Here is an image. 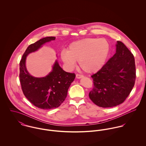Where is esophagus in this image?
<instances>
[{
  "instance_id": "1",
  "label": "esophagus",
  "mask_w": 146,
  "mask_h": 146,
  "mask_svg": "<svg viewBox=\"0 0 146 146\" xmlns=\"http://www.w3.org/2000/svg\"><path fill=\"white\" fill-rule=\"evenodd\" d=\"M84 76L83 75H81V74H77L76 75V78H77V79H80V78H83Z\"/></svg>"
}]
</instances>
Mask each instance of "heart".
Masks as SVG:
<instances>
[{
	"label": "heart",
	"instance_id": "obj_1",
	"mask_svg": "<svg viewBox=\"0 0 146 146\" xmlns=\"http://www.w3.org/2000/svg\"><path fill=\"white\" fill-rule=\"evenodd\" d=\"M110 45L104 39L86 38L71 42L68 50L63 49L61 58L70 68L79 61L80 68L87 73H93L104 66L109 53Z\"/></svg>",
	"mask_w": 146,
	"mask_h": 146
}]
</instances>
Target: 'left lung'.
Wrapping results in <instances>:
<instances>
[{
	"label": "left lung",
	"mask_w": 146,
	"mask_h": 146,
	"mask_svg": "<svg viewBox=\"0 0 146 146\" xmlns=\"http://www.w3.org/2000/svg\"><path fill=\"white\" fill-rule=\"evenodd\" d=\"M91 77L94 86L89 97L94 104L107 108L123 103L135 81L133 54L123 42L117 41L116 53Z\"/></svg>",
	"instance_id": "1"
}]
</instances>
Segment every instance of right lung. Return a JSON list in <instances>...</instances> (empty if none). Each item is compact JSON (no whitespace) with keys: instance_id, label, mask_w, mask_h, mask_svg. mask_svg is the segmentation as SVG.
<instances>
[{"instance_id":"1","label":"right lung","mask_w":146,"mask_h":146,"mask_svg":"<svg viewBox=\"0 0 146 146\" xmlns=\"http://www.w3.org/2000/svg\"><path fill=\"white\" fill-rule=\"evenodd\" d=\"M55 39L53 36L46 37L30 44L20 62L19 76L23 93L32 104L43 110L55 108L62 104L66 98L71 84L75 78L74 73L63 71L57 61L52 71L45 77H33L27 71L25 66L26 56L37 50L44 43Z\"/></svg>"}]
</instances>
